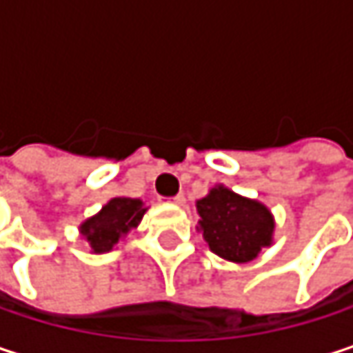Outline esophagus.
Returning <instances> with one entry per match:
<instances>
[{
    "label": "esophagus",
    "mask_w": 353,
    "mask_h": 353,
    "mask_svg": "<svg viewBox=\"0 0 353 353\" xmlns=\"http://www.w3.org/2000/svg\"><path fill=\"white\" fill-rule=\"evenodd\" d=\"M172 202H174V204H183V202H185V198H183V194H177V196L172 198Z\"/></svg>",
    "instance_id": "1"
}]
</instances>
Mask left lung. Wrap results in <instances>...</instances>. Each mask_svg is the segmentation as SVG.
Returning <instances> with one entry per match:
<instances>
[{"mask_svg":"<svg viewBox=\"0 0 353 353\" xmlns=\"http://www.w3.org/2000/svg\"><path fill=\"white\" fill-rule=\"evenodd\" d=\"M200 229L208 247L231 261H251L272 243L274 219L270 210L223 185L198 200Z\"/></svg>","mask_w":353,"mask_h":353,"instance_id":"8db88e82","label":"left lung"}]
</instances>
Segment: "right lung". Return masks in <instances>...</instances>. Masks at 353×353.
Masks as SVG:
<instances>
[{
	"label": "right lung",
	"mask_w": 353,
	"mask_h": 353,
	"mask_svg": "<svg viewBox=\"0 0 353 353\" xmlns=\"http://www.w3.org/2000/svg\"><path fill=\"white\" fill-rule=\"evenodd\" d=\"M147 208L141 200L134 198H112L106 206L81 225V233L88 237L90 245L96 253L110 251L118 239L134 229L143 219Z\"/></svg>",
	"instance_id": "1"
}]
</instances>
